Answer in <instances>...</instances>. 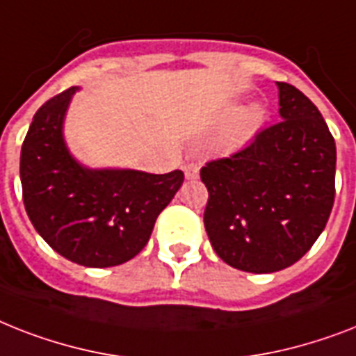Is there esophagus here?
I'll list each match as a JSON object with an SVG mask.
<instances>
[{"mask_svg": "<svg viewBox=\"0 0 356 356\" xmlns=\"http://www.w3.org/2000/svg\"><path fill=\"white\" fill-rule=\"evenodd\" d=\"M184 177H186L188 181H195V179H199V166H197V164L188 163L186 166H184Z\"/></svg>", "mask_w": 356, "mask_h": 356, "instance_id": "esophagus-1", "label": "esophagus"}]
</instances>
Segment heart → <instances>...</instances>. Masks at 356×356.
<instances>
[{"label":"heart","mask_w":356,"mask_h":356,"mask_svg":"<svg viewBox=\"0 0 356 356\" xmlns=\"http://www.w3.org/2000/svg\"><path fill=\"white\" fill-rule=\"evenodd\" d=\"M227 115H236V118L228 124V128L221 133L218 140V146L223 152H234L250 143L267 120V111L261 104H252L245 109H239L238 104H232L228 106Z\"/></svg>","instance_id":"heart-1"}]
</instances>
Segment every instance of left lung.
Returning <instances> with one entry per match:
<instances>
[{
    "mask_svg": "<svg viewBox=\"0 0 356 356\" xmlns=\"http://www.w3.org/2000/svg\"><path fill=\"white\" fill-rule=\"evenodd\" d=\"M276 86L282 120L241 152L201 168L210 243L230 267L254 274L298 261L334 201L337 146L322 113L291 83Z\"/></svg>",
    "mask_w": 356,
    "mask_h": 356,
    "instance_id": "1",
    "label": "left lung"
}]
</instances>
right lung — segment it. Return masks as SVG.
Returning a JSON list of instances; mask_svg holds the SVG:
<instances>
[{
	"label": "right lung",
	"mask_w": 356,
	"mask_h": 356,
	"mask_svg": "<svg viewBox=\"0 0 356 356\" xmlns=\"http://www.w3.org/2000/svg\"><path fill=\"white\" fill-rule=\"evenodd\" d=\"M78 89L51 98L34 115L19 157L23 203L36 232L60 256L83 267H115L146 247L184 173L157 175L80 163L63 137Z\"/></svg>",
	"instance_id": "add662e5"
}]
</instances>
